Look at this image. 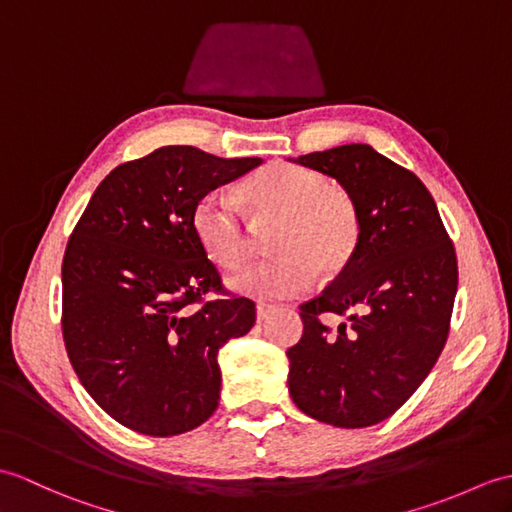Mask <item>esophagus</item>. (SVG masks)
Masks as SVG:
<instances>
[{
  "instance_id": "esophagus-1",
  "label": "esophagus",
  "mask_w": 512,
  "mask_h": 512,
  "mask_svg": "<svg viewBox=\"0 0 512 512\" xmlns=\"http://www.w3.org/2000/svg\"><path fill=\"white\" fill-rule=\"evenodd\" d=\"M277 307L275 305H268V303H259L257 305V320L261 323V320H266L272 312H275Z\"/></svg>"
}]
</instances>
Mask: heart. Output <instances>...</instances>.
Here are the masks:
<instances>
[{"label": "heart", "instance_id": "1", "mask_svg": "<svg viewBox=\"0 0 512 512\" xmlns=\"http://www.w3.org/2000/svg\"><path fill=\"white\" fill-rule=\"evenodd\" d=\"M242 194L261 216L283 218L272 248L277 257L248 266L229 283L253 299H292L314 285L316 266L336 275L358 246L360 222L353 202L331 192L329 181L314 170L272 163L248 178ZM192 227L205 253L222 268L242 266L248 257V233L240 207L220 189L200 196Z\"/></svg>", "mask_w": 512, "mask_h": 512}]
</instances>
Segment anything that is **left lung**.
Wrapping results in <instances>:
<instances>
[{
	"instance_id": "left-lung-1",
	"label": "left lung",
	"mask_w": 512,
	"mask_h": 512,
	"mask_svg": "<svg viewBox=\"0 0 512 512\" xmlns=\"http://www.w3.org/2000/svg\"><path fill=\"white\" fill-rule=\"evenodd\" d=\"M290 161L336 178L360 222L349 264L301 305L303 336L288 349L290 397L320 423L375 425L408 401L445 347L458 290L454 246L427 187L373 146ZM327 313L348 320L334 332Z\"/></svg>"
}]
</instances>
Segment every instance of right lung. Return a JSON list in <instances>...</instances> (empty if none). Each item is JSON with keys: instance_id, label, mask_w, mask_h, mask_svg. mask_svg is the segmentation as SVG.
Listing matches in <instances>:
<instances>
[{"instance_id": "add662e5", "label": "right lung", "mask_w": 512, "mask_h": 512, "mask_svg": "<svg viewBox=\"0 0 512 512\" xmlns=\"http://www.w3.org/2000/svg\"><path fill=\"white\" fill-rule=\"evenodd\" d=\"M163 146L104 178L63 257V338L80 384L128 430L176 436L218 408V351L255 325L222 288L192 227L200 196L261 165Z\"/></svg>"}]
</instances>
